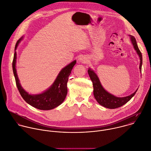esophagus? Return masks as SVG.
Returning <instances> with one entry per match:
<instances>
[{"instance_id":"34e87169","label":"esophagus","mask_w":151,"mask_h":151,"mask_svg":"<svg viewBox=\"0 0 151 151\" xmlns=\"http://www.w3.org/2000/svg\"><path fill=\"white\" fill-rule=\"evenodd\" d=\"M87 61H88L87 58L84 56H81L78 58V61L80 63H86Z\"/></svg>"}]
</instances>
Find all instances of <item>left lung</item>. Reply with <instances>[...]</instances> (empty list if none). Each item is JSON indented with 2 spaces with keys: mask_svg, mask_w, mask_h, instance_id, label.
<instances>
[{
  "mask_svg": "<svg viewBox=\"0 0 151 151\" xmlns=\"http://www.w3.org/2000/svg\"><path fill=\"white\" fill-rule=\"evenodd\" d=\"M130 38V40L131 41L132 44L133 46L134 49L135 50L136 53L137 54L139 59H140V64H139V70L140 73H141L142 70V54L139 50V48L137 45V42L135 38L130 35H128ZM88 73L90 76L91 80L93 82V94L94 98L97 100V101L101 106L108 108V109H116L126 104L127 101H129L135 94L137 89L132 94L126 96L119 97L115 96L107 91H106L103 87L102 86L100 81L97 75V74L90 68H88Z\"/></svg>",
  "mask_w": 151,
  "mask_h": 151,
  "instance_id": "1",
  "label": "left lung"
}]
</instances>
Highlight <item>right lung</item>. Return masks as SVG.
<instances>
[{
  "instance_id": "right-lung-1",
  "label": "right lung",
  "mask_w": 151,
  "mask_h": 151,
  "mask_svg": "<svg viewBox=\"0 0 151 151\" xmlns=\"http://www.w3.org/2000/svg\"><path fill=\"white\" fill-rule=\"evenodd\" d=\"M23 38L24 37H21L16 44L12 63L13 71L18 89L24 100L32 107L44 110L53 109L60 106L65 99L67 94V82L68 77L77 61L74 60L64 67L58 73L52 84L46 90L40 94H29L22 87L18 77L16 68L17 58L16 50Z\"/></svg>"
}]
</instances>
